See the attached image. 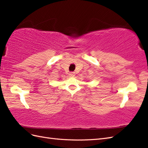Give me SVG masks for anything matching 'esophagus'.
<instances>
[{
  "label": "esophagus",
  "mask_w": 148,
  "mask_h": 148,
  "mask_svg": "<svg viewBox=\"0 0 148 148\" xmlns=\"http://www.w3.org/2000/svg\"><path fill=\"white\" fill-rule=\"evenodd\" d=\"M75 75V72H70V73L69 74V76L70 77H73Z\"/></svg>",
  "instance_id": "1"
}]
</instances>
